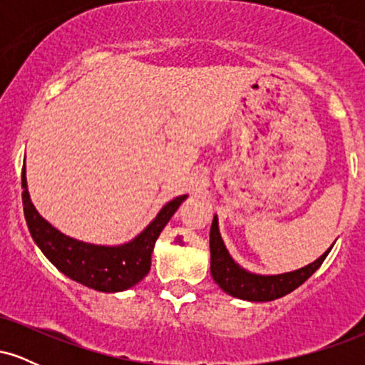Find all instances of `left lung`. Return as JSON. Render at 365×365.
<instances>
[{"label": "left lung", "instance_id": "8db88e82", "mask_svg": "<svg viewBox=\"0 0 365 365\" xmlns=\"http://www.w3.org/2000/svg\"><path fill=\"white\" fill-rule=\"evenodd\" d=\"M334 245V244H333ZM209 247H211V274L212 279L220 284V288L228 295L237 297L242 300H250V302H269L279 297L288 295V293L299 288L304 282H307L311 276L319 269L322 261L329 250H326L317 261L309 264V266L300 267V269L292 271V273L262 276L254 274L245 271L230 257L228 250L221 240L220 230H217V216H215L211 225V233H209Z\"/></svg>", "mask_w": 365, "mask_h": 365}]
</instances>
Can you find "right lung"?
<instances>
[{
	"instance_id": "right-lung-1",
	"label": "right lung",
	"mask_w": 365,
	"mask_h": 365,
	"mask_svg": "<svg viewBox=\"0 0 365 365\" xmlns=\"http://www.w3.org/2000/svg\"><path fill=\"white\" fill-rule=\"evenodd\" d=\"M22 188L24 215L29 232L46 257L73 282L106 293L128 290L149 273L150 254L159 233L175 215L180 204L187 199V195H180L170 200L154 217L153 223L128 244L104 247L86 244L63 235L36 211L29 197L25 165L22 170Z\"/></svg>"
}]
</instances>
